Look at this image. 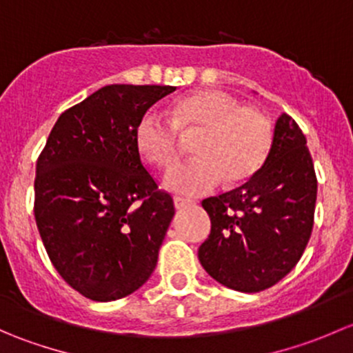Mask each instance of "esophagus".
I'll use <instances>...</instances> for the list:
<instances>
[{"mask_svg":"<svg viewBox=\"0 0 353 353\" xmlns=\"http://www.w3.org/2000/svg\"><path fill=\"white\" fill-rule=\"evenodd\" d=\"M190 205H193V201H191V199L174 196V206H176L177 210H183V208H186V206H190Z\"/></svg>","mask_w":353,"mask_h":353,"instance_id":"esophagus-1","label":"esophagus"}]
</instances>
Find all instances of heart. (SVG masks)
Returning <instances> with one entry per match:
<instances>
[{
  "label": "heart",
  "instance_id": "b5f03b06",
  "mask_svg": "<svg viewBox=\"0 0 353 353\" xmlns=\"http://www.w3.org/2000/svg\"><path fill=\"white\" fill-rule=\"evenodd\" d=\"M179 130H201L198 157L170 167L163 186L184 196H201L227 179L239 184L265 163L273 140L272 123L256 108L222 90H198L174 104V121L148 109L137 128V143L152 163L167 167L179 155Z\"/></svg>",
  "mask_w": 353,
  "mask_h": 353
}]
</instances>
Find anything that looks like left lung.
Here are the masks:
<instances>
[{
  "instance_id": "left-lung-1",
  "label": "left lung",
  "mask_w": 353,
  "mask_h": 353,
  "mask_svg": "<svg viewBox=\"0 0 353 353\" xmlns=\"http://www.w3.org/2000/svg\"><path fill=\"white\" fill-rule=\"evenodd\" d=\"M314 163L288 114L275 124L261 169L236 190L203 199L212 220L198 258L212 279L239 292L275 285L297 265L314 225Z\"/></svg>"
}]
</instances>
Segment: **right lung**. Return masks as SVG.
<instances>
[{
  "label": "right lung",
  "mask_w": 353,
  "mask_h": 353,
  "mask_svg": "<svg viewBox=\"0 0 353 353\" xmlns=\"http://www.w3.org/2000/svg\"><path fill=\"white\" fill-rule=\"evenodd\" d=\"M169 85H105L59 116L35 167L34 215L52 266L87 299L138 290L174 201L143 167L137 128Z\"/></svg>",
  "instance_id": "1"
}]
</instances>
